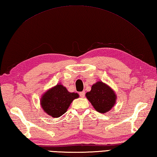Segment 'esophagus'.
<instances>
[{"mask_svg": "<svg viewBox=\"0 0 157 157\" xmlns=\"http://www.w3.org/2000/svg\"><path fill=\"white\" fill-rule=\"evenodd\" d=\"M85 95H86V93H85V92H81L79 93V96H80L81 98H84Z\"/></svg>", "mask_w": 157, "mask_h": 157, "instance_id": "34e87169", "label": "esophagus"}]
</instances>
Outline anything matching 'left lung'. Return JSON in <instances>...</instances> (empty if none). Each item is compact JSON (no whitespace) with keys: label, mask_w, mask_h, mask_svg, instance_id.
<instances>
[{"label":"left lung","mask_w":157,"mask_h":157,"mask_svg":"<svg viewBox=\"0 0 157 157\" xmlns=\"http://www.w3.org/2000/svg\"><path fill=\"white\" fill-rule=\"evenodd\" d=\"M86 97L96 110L101 113L110 110L117 98L113 90L103 82H97L93 85L91 91L86 93Z\"/></svg>","instance_id":"obj_1"}]
</instances>
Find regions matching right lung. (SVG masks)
Segmentation results:
<instances>
[{
    "instance_id": "obj_1",
    "label": "right lung",
    "mask_w": 157,
    "mask_h": 157,
    "mask_svg": "<svg viewBox=\"0 0 157 157\" xmlns=\"http://www.w3.org/2000/svg\"><path fill=\"white\" fill-rule=\"evenodd\" d=\"M78 97L77 93L69 92L62 85L49 90L41 98V106L45 113L58 118L67 112L72 101Z\"/></svg>"
}]
</instances>
